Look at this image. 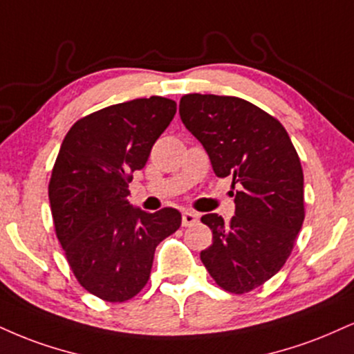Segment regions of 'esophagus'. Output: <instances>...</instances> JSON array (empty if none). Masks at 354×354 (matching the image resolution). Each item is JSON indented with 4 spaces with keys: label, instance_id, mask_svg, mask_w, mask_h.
Here are the masks:
<instances>
[{
    "label": "esophagus",
    "instance_id": "34e87169",
    "mask_svg": "<svg viewBox=\"0 0 354 354\" xmlns=\"http://www.w3.org/2000/svg\"><path fill=\"white\" fill-rule=\"evenodd\" d=\"M196 221H198V214L196 212H191V211H186L183 212V218H181V224L185 225V227H188V225H193Z\"/></svg>",
    "mask_w": 354,
    "mask_h": 354
}]
</instances>
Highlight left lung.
<instances>
[{
    "label": "left lung",
    "mask_w": 354,
    "mask_h": 354,
    "mask_svg": "<svg viewBox=\"0 0 354 354\" xmlns=\"http://www.w3.org/2000/svg\"><path fill=\"white\" fill-rule=\"evenodd\" d=\"M185 127L203 143L218 178H232L236 216L201 221L212 244L201 261L221 288L242 295L283 267L305 219L304 171L283 125L239 97L186 93Z\"/></svg>",
    "instance_id": "left-lung-1"
}]
</instances>
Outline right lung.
<instances>
[{
    "label": "right lung",
    "mask_w": 354,
    "mask_h": 354,
    "mask_svg": "<svg viewBox=\"0 0 354 354\" xmlns=\"http://www.w3.org/2000/svg\"><path fill=\"white\" fill-rule=\"evenodd\" d=\"M174 113L176 102L158 95L97 110L71 127L55 158V236L77 282L105 301L122 304L142 292L156 245L181 225L173 207L145 212L129 201L133 171Z\"/></svg>",
    "instance_id": "1"
}]
</instances>
